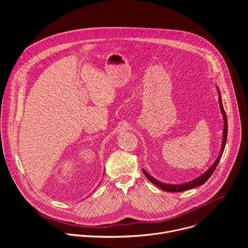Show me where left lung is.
<instances>
[{
	"label": "left lung",
	"instance_id": "obj_1",
	"mask_svg": "<svg viewBox=\"0 0 248 248\" xmlns=\"http://www.w3.org/2000/svg\"><path fill=\"white\" fill-rule=\"evenodd\" d=\"M219 103H220V108H221V111H222V114H223V117H224V122H225V127H224V132H223V143H222V148H221V153L219 155V157L217 158V160L215 161V163L212 165V167H210V169L205 171L202 175H200L199 178H197L196 180H193L191 182H188V183H186V184H182V185H168V184H163L157 180H155L154 178H152V176L146 171L143 170V172L145 174L146 178L154 185H156L158 187H160L161 189L165 190V191H168V192H182V191H185V190H188V189H191V188H194V187H197L199 186H202L203 184H205L208 179L210 178V176L212 175V173L214 172V170H216L219 162H220V159L223 155V152H224V149H225V146H226V142H227V136H228V121H227V115L225 113V110H224V107H223V104H222V100H221V94H220V91H219Z\"/></svg>",
	"mask_w": 248,
	"mask_h": 248
}]
</instances>
